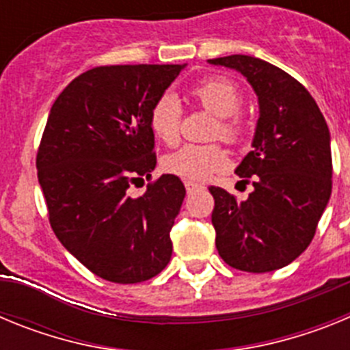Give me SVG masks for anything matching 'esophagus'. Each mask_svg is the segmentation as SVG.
<instances>
[{"instance_id": "1", "label": "esophagus", "mask_w": 350, "mask_h": 350, "mask_svg": "<svg viewBox=\"0 0 350 350\" xmlns=\"http://www.w3.org/2000/svg\"><path fill=\"white\" fill-rule=\"evenodd\" d=\"M184 185H185V189H187V193H193V191L202 189L203 187L202 184H198V182H193V180H185Z\"/></svg>"}]
</instances>
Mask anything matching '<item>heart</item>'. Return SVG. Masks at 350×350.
I'll return each mask as SVG.
<instances>
[{
  "mask_svg": "<svg viewBox=\"0 0 350 350\" xmlns=\"http://www.w3.org/2000/svg\"><path fill=\"white\" fill-rule=\"evenodd\" d=\"M191 96L205 110L219 117L215 135L228 142H238L243 133V126L234 113L242 107V94L230 80L222 77H208L194 83ZM182 107L173 94H163L148 113V126L154 137L163 144H177L180 137ZM228 154L217 144L200 145L187 144L163 159V168L172 175L185 180H205L210 175L224 168Z\"/></svg>",
  "mask_w": 350,
  "mask_h": 350,
  "instance_id": "1",
  "label": "heart"
}]
</instances>
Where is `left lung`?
Listing matches in <instances>:
<instances>
[{"mask_svg": "<svg viewBox=\"0 0 350 350\" xmlns=\"http://www.w3.org/2000/svg\"><path fill=\"white\" fill-rule=\"evenodd\" d=\"M208 63L242 73L259 103L252 150L234 170L254 191L238 202L208 187L215 247L237 270H279L310 245L332 196L329 129L310 92L280 68L243 54Z\"/></svg>", "mask_w": 350, "mask_h": 350, "instance_id": "obj_1", "label": "left lung"}]
</instances>
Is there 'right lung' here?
<instances>
[{"label":"right lung","instance_id":"obj_1","mask_svg":"<svg viewBox=\"0 0 350 350\" xmlns=\"http://www.w3.org/2000/svg\"><path fill=\"white\" fill-rule=\"evenodd\" d=\"M184 68H92L68 83L49 113L36 156L49 221L64 249L110 282L152 279L172 258L184 184L161 175L140 198L129 196V185L156 168L148 113Z\"/></svg>","mask_w":350,"mask_h":350}]
</instances>
